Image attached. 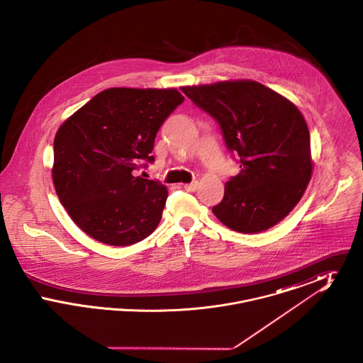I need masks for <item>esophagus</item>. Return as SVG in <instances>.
Listing matches in <instances>:
<instances>
[{
    "label": "esophagus",
    "mask_w": 363,
    "mask_h": 363,
    "mask_svg": "<svg viewBox=\"0 0 363 363\" xmlns=\"http://www.w3.org/2000/svg\"><path fill=\"white\" fill-rule=\"evenodd\" d=\"M197 186H199V182H197V181H194V182H191V184H186V185H184V188H185V190H188V191H194V190H197Z\"/></svg>",
    "instance_id": "obj_1"
}]
</instances>
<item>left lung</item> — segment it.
<instances>
[{
	"instance_id": "obj_1",
	"label": "left lung",
	"mask_w": 363,
	"mask_h": 363,
	"mask_svg": "<svg viewBox=\"0 0 363 363\" xmlns=\"http://www.w3.org/2000/svg\"><path fill=\"white\" fill-rule=\"evenodd\" d=\"M220 126L241 172L225 182L212 208L228 228L253 234L277 225L298 204L311 181V135L301 111L284 96L252 80L182 86Z\"/></svg>"
}]
</instances>
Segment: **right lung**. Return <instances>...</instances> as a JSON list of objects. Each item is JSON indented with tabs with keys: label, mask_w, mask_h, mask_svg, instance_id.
Returning <instances> with one entry per match:
<instances>
[{
	"label": "right lung",
	"mask_w": 363,
	"mask_h": 363,
	"mask_svg": "<svg viewBox=\"0 0 363 363\" xmlns=\"http://www.w3.org/2000/svg\"><path fill=\"white\" fill-rule=\"evenodd\" d=\"M184 101L174 88H108L60 126L54 188L72 220L91 238L128 246L154 233L167 189L135 170L155 160L156 133Z\"/></svg>",
	"instance_id": "add662e5"
}]
</instances>
